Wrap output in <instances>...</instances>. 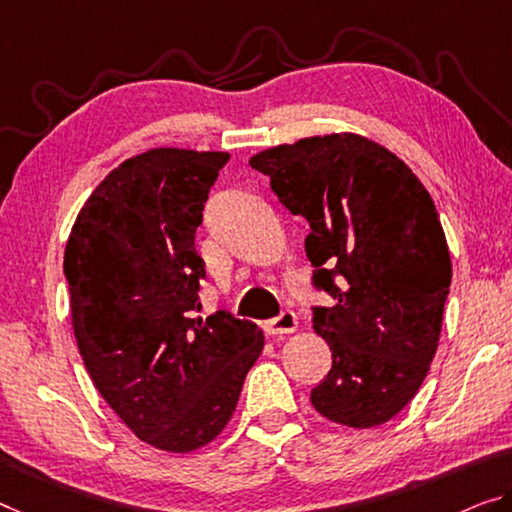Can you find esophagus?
Instances as JSON below:
<instances>
[{
	"instance_id": "esophagus-1",
	"label": "esophagus",
	"mask_w": 512,
	"mask_h": 512,
	"mask_svg": "<svg viewBox=\"0 0 512 512\" xmlns=\"http://www.w3.org/2000/svg\"><path fill=\"white\" fill-rule=\"evenodd\" d=\"M263 329H265V334L267 336H283V334H293L295 329H297V316L290 309H286V311H281L277 318H272V320H265V325H263Z\"/></svg>"
}]
</instances>
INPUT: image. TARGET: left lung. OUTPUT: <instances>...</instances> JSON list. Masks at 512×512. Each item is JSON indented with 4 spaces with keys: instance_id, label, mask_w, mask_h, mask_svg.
<instances>
[{
    "instance_id": "obj_1",
    "label": "left lung",
    "mask_w": 512,
    "mask_h": 512,
    "mask_svg": "<svg viewBox=\"0 0 512 512\" xmlns=\"http://www.w3.org/2000/svg\"><path fill=\"white\" fill-rule=\"evenodd\" d=\"M249 164L309 222L313 286L334 300L313 306L332 350L313 407L348 428L387 423L426 380L442 332L451 254L435 203L400 157L352 132L267 148Z\"/></svg>"
}]
</instances>
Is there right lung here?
I'll return each instance as SVG.
<instances>
[{"instance_id":"add662e5","label":"right lung","mask_w":512,"mask_h":512,"mask_svg":"<svg viewBox=\"0 0 512 512\" xmlns=\"http://www.w3.org/2000/svg\"><path fill=\"white\" fill-rule=\"evenodd\" d=\"M229 153L151 148L86 199L64 274L93 384L141 442L190 453L231 421L265 338L254 322L201 311L194 235Z\"/></svg>"}]
</instances>
